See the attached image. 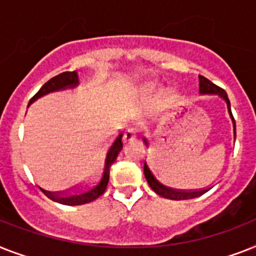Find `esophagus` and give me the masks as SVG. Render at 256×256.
Masks as SVG:
<instances>
[{
	"label": "esophagus",
	"instance_id": "34e87169",
	"mask_svg": "<svg viewBox=\"0 0 256 256\" xmlns=\"http://www.w3.org/2000/svg\"><path fill=\"white\" fill-rule=\"evenodd\" d=\"M136 137H137L136 130L132 128V126H128V128L124 130V136H123L124 142H130V141L136 140Z\"/></svg>",
	"mask_w": 256,
	"mask_h": 256
}]
</instances>
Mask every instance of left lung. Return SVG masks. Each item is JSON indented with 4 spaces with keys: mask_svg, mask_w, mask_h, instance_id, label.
<instances>
[{
    "mask_svg": "<svg viewBox=\"0 0 256 256\" xmlns=\"http://www.w3.org/2000/svg\"><path fill=\"white\" fill-rule=\"evenodd\" d=\"M199 92L200 94H217L218 96L226 102L228 111L230 114V118H232V122H233V130H234V137H236V120L233 118V114H232V110H230V100L228 98L226 92L224 88H218L217 85H214L213 82H210L208 78L199 76ZM144 142L146 146H149V142H148V138L144 137ZM144 174H145V178H146L148 184L150 186V188L153 190L157 195L162 196L164 199L170 200H188V199H195V198H199L202 194H206L209 188L204 190H179V188H172V187H168V186H164L161 182V179H158L156 176L152 168L146 164V162L144 164Z\"/></svg>",
    "mask_w": 256,
    "mask_h": 256,
    "instance_id": "1",
    "label": "left lung"
}]
</instances>
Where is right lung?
<instances>
[{
  "instance_id": "add662e5",
  "label": "right lung",
  "mask_w": 256,
  "mask_h": 256,
  "mask_svg": "<svg viewBox=\"0 0 256 256\" xmlns=\"http://www.w3.org/2000/svg\"><path fill=\"white\" fill-rule=\"evenodd\" d=\"M78 85V74L77 72H64L61 74L56 76V77L50 78V81L46 82L42 88L36 94L34 95L32 98L30 99V103H34L38 98L43 96L50 92H57V90H62L66 88H76ZM123 133L120 132L118 136L114 138L110 145L107 146L104 152V156L102 157L99 164L95 168L94 174H92V179L86 183V184L77 186V187H72L69 190H64V191L50 192L42 190L44 192V195L47 196L48 199L54 200L56 202L64 204V206H82L86 202H90L95 200L96 198L102 195L106 191V187L108 184L110 179V168L111 164L115 162L116 157L119 152L123 148Z\"/></svg>"
}]
</instances>
